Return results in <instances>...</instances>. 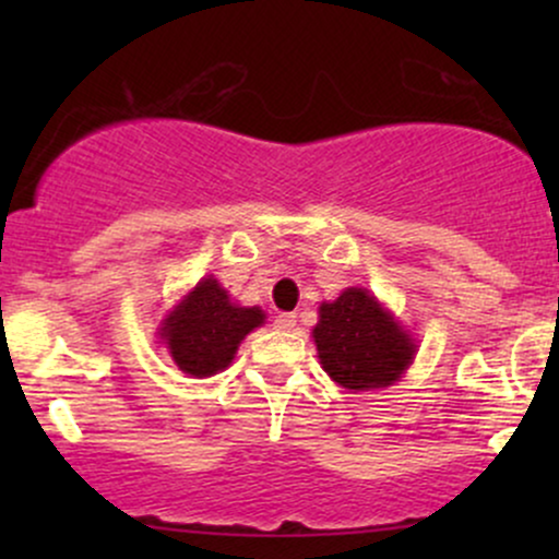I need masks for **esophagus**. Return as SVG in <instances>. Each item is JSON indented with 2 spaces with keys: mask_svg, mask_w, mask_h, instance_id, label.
I'll return each mask as SVG.
<instances>
[{
  "mask_svg": "<svg viewBox=\"0 0 559 559\" xmlns=\"http://www.w3.org/2000/svg\"><path fill=\"white\" fill-rule=\"evenodd\" d=\"M273 323L278 331H292L294 325H297V316H294V312H278Z\"/></svg>",
  "mask_w": 559,
  "mask_h": 559,
  "instance_id": "1",
  "label": "esophagus"
}]
</instances>
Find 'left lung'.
<instances>
[{
	"label": "left lung",
	"instance_id": "8db88e82",
	"mask_svg": "<svg viewBox=\"0 0 559 559\" xmlns=\"http://www.w3.org/2000/svg\"><path fill=\"white\" fill-rule=\"evenodd\" d=\"M323 370L338 386L370 391L391 386L415 360L418 344L368 288H344L320 305L312 329Z\"/></svg>",
	"mask_w": 559,
	"mask_h": 559
}]
</instances>
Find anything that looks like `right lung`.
<instances>
[{
    "label": "right lung",
    "mask_w": 559,
    "mask_h": 559,
    "mask_svg": "<svg viewBox=\"0 0 559 559\" xmlns=\"http://www.w3.org/2000/svg\"><path fill=\"white\" fill-rule=\"evenodd\" d=\"M265 323L260 307H241L207 275L159 323V338L168 346L178 370L210 378L226 370L247 333Z\"/></svg>",
    "instance_id": "obj_1"
}]
</instances>
